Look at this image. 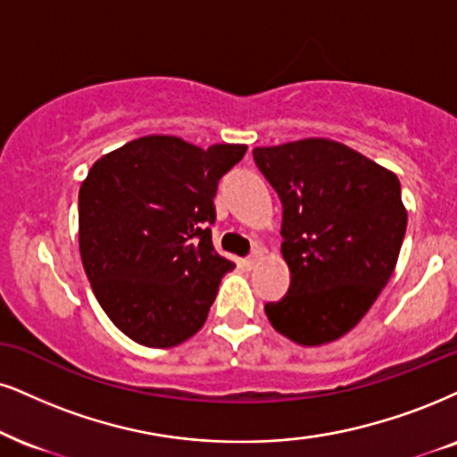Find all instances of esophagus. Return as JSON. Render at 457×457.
<instances>
[{"mask_svg": "<svg viewBox=\"0 0 457 457\" xmlns=\"http://www.w3.org/2000/svg\"><path fill=\"white\" fill-rule=\"evenodd\" d=\"M258 258H261V254H258V252H252L250 256L244 258V264H245L247 269H252V267H254V264L258 262Z\"/></svg>", "mask_w": 457, "mask_h": 457, "instance_id": "34e87169", "label": "esophagus"}]
</instances>
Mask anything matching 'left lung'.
Wrapping results in <instances>:
<instances>
[{
    "instance_id": "obj_1",
    "label": "left lung",
    "mask_w": 457,
    "mask_h": 457,
    "mask_svg": "<svg viewBox=\"0 0 457 457\" xmlns=\"http://www.w3.org/2000/svg\"><path fill=\"white\" fill-rule=\"evenodd\" d=\"M284 205L281 256L290 288L264 313L298 345L337 341L392 278L407 230L401 182L345 144L307 137L254 148Z\"/></svg>"
}]
</instances>
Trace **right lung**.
I'll return each instance as SVG.
<instances>
[{
  "label": "right lung",
  "mask_w": 457,
  "mask_h": 457,
  "mask_svg": "<svg viewBox=\"0 0 457 457\" xmlns=\"http://www.w3.org/2000/svg\"><path fill=\"white\" fill-rule=\"evenodd\" d=\"M245 150L145 135L88 169L78 195L84 271L101 309L139 345L176 347L205 324L235 269L213 250V196Z\"/></svg>",
  "instance_id": "1"
}]
</instances>
